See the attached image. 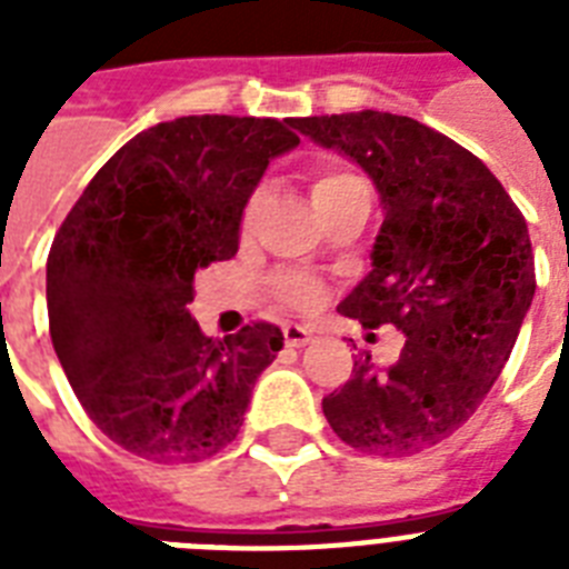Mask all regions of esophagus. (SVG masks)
<instances>
[{"instance_id":"esophagus-1","label":"esophagus","mask_w":569,"mask_h":569,"mask_svg":"<svg viewBox=\"0 0 569 569\" xmlns=\"http://www.w3.org/2000/svg\"><path fill=\"white\" fill-rule=\"evenodd\" d=\"M283 339L289 348H303L312 339V330L303 328V325H289V328H283Z\"/></svg>"}]
</instances>
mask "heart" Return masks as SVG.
Wrapping results in <instances>:
<instances>
[{
    "label": "heart",
    "mask_w": 569,
    "mask_h": 569,
    "mask_svg": "<svg viewBox=\"0 0 569 569\" xmlns=\"http://www.w3.org/2000/svg\"><path fill=\"white\" fill-rule=\"evenodd\" d=\"M357 186H363V182L351 177L346 171H337V168H319V171L310 173V197H312V206L319 209V214L325 209H330L333 203H339L342 197L348 194L351 189ZM259 212H262V197H250V203L244 206V214H241V230L250 232L257 227L259 221ZM277 295L283 298L289 307L295 310H316L321 301V286L319 280H312L307 274H286L277 280Z\"/></svg>",
    "instance_id": "1"
}]
</instances>
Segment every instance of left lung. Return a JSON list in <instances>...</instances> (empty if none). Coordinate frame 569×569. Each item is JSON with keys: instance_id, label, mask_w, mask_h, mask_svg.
Segmentation results:
<instances>
[{"instance_id": "8db88e82", "label": "left lung", "mask_w": 569, "mask_h": 569, "mask_svg": "<svg viewBox=\"0 0 569 569\" xmlns=\"http://www.w3.org/2000/svg\"><path fill=\"white\" fill-rule=\"evenodd\" d=\"M289 127L372 177L383 206L372 271L339 310L407 337L389 369L357 357L321 410L339 440L369 455L437 446L485 401L531 307L526 218L478 156L413 118L366 109Z\"/></svg>"}]
</instances>
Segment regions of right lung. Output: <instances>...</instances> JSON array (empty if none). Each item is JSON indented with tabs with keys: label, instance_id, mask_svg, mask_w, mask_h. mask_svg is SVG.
Returning a JSON list of instances; mask_svg holds the SVG:
<instances>
[{
	"label": "right lung",
	"instance_id": "1",
	"mask_svg": "<svg viewBox=\"0 0 569 569\" xmlns=\"http://www.w3.org/2000/svg\"><path fill=\"white\" fill-rule=\"evenodd\" d=\"M298 144L274 118L156 123L102 164L56 232L49 337L84 413L138 458L194 463L221 451L283 348L268 321L203 337L189 303L197 268L236 257L268 162Z\"/></svg>",
	"mask_w": 569,
	"mask_h": 569
}]
</instances>
